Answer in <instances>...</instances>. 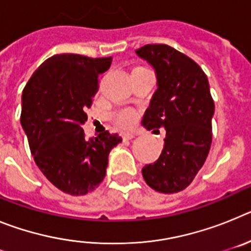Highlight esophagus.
Wrapping results in <instances>:
<instances>
[{
  "instance_id": "34e87169",
  "label": "esophagus",
  "mask_w": 251,
  "mask_h": 251,
  "mask_svg": "<svg viewBox=\"0 0 251 251\" xmlns=\"http://www.w3.org/2000/svg\"><path fill=\"white\" fill-rule=\"evenodd\" d=\"M136 136V133H123V134H122V138H123L124 141H129V139H133Z\"/></svg>"
}]
</instances>
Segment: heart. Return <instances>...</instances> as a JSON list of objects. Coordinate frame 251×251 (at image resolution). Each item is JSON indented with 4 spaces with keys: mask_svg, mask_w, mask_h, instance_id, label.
I'll return each mask as SVG.
<instances>
[{
    "mask_svg": "<svg viewBox=\"0 0 251 251\" xmlns=\"http://www.w3.org/2000/svg\"><path fill=\"white\" fill-rule=\"evenodd\" d=\"M115 121L122 127H130L136 121V113L132 109H122L115 113Z\"/></svg>",
    "mask_w": 251,
    "mask_h": 251,
    "instance_id": "1",
    "label": "heart"
}]
</instances>
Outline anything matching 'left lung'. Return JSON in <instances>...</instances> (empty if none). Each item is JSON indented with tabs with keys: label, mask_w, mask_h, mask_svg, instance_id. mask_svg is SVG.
I'll list each match as a JSON object with an SVG mask.
<instances>
[{
	"label": "left lung",
	"mask_w": 251,
	"mask_h": 251,
	"mask_svg": "<svg viewBox=\"0 0 251 251\" xmlns=\"http://www.w3.org/2000/svg\"><path fill=\"white\" fill-rule=\"evenodd\" d=\"M136 54L156 72L157 90L142 124L165 128V146L154 163L142 168L151 188L162 194L185 190L207 158L215 104L207 76L194 60L163 44H150Z\"/></svg>",
	"instance_id": "left-lung-1"
}]
</instances>
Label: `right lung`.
<instances>
[{"label": "right lung", "instance_id": "add662e5", "mask_svg": "<svg viewBox=\"0 0 251 251\" xmlns=\"http://www.w3.org/2000/svg\"><path fill=\"white\" fill-rule=\"evenodd\" d=\"M110 64V56L54 55L37 68L22 92L21 126L31 154L44 176L73 196L100 185L109 152L122 142L108 130L85 139L81 128L98 92L99 75Z\"/></svg>", "mask_w": 251, "mask_h": 251}]
</instances>
